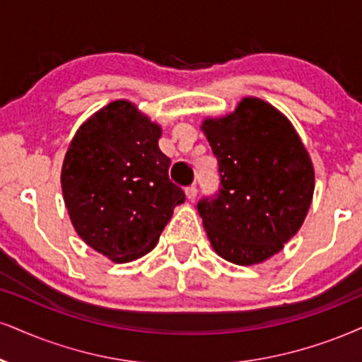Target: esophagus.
I'll return each instance as SVG.
<instances>
[{
  "label": "esophagus",
  "instance_id": "1",
  "mask_svg": "<svg viewBox=\"0 0 362 362\" xmlns=\"http://www.w3.org/2000/svg\"><path fill=\"white\" fill-rule=\"evenodd\" d=\"M185 193H186V198L193 202V199L196 198V194H198V189H196V186H188V188L185 189Z\"/></svg>",
  "mask_w": 362,
  "mask_h": 362
}]
</instances>
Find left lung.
Instances as JSON below:
<instances>
[{
  "instance_id": "left-lung-1",
  "label": "left lung",
  "mask_w": 362,
  "mask_h": 362,
  "mask_svg": "<svg viewBox=\"0 0 362 362\" xmlns=\"http://www.w3.org/2000/svg\"><path fill=\"white\" fill-rule=\"evenodd\" d=\"M202 131L221 188L198 203L215 252L235 265L269 260L300 230L315 188L314 164L292 122L269 102L243 97Z\"/></svg>"
}]
</instances>
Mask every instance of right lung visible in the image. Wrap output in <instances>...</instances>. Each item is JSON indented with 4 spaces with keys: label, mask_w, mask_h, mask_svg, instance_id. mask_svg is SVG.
<instances>
[{
    "label": "right lung",
    "mask_w": 362,
    "mask_h": 362,
    "mask_svg": "<svg viewBox=\"0 0 362 362\" xmlns=\"http://www.w3.org/2000/svg\"><path fill=\"white\" fill-rule=\"evenodd\" d=\"M163 129L136 104L110 102L75 132L62 166V191L75 231L115 263L149 253L185 193L169 180Z\"/></svg>",
    "instance_id": "add662e5"
}]
</instances>
